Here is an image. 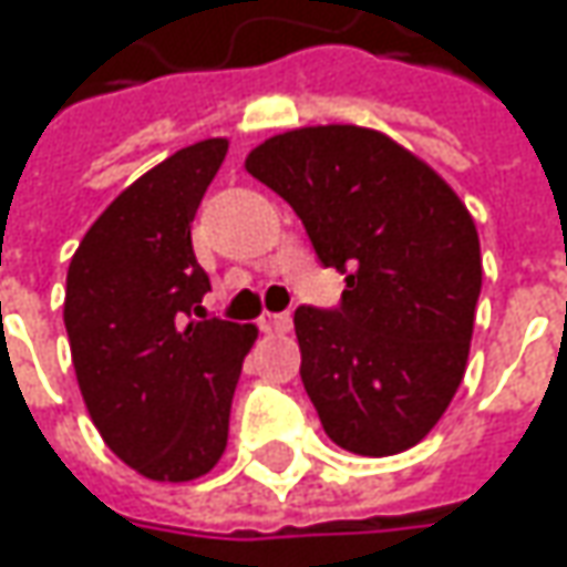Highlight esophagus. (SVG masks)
<instances>
[{
  "instance_id": "34e87169",
  "label": "esophagus",
  "mask_w": 567,
  "mask_h": 567,
  "mask_svg": "<svg viewBox=\"0 0 567 567\" xmlns=\"http://www.w3.org/2000/svg\"><path fill=\"white\" fill-rule=\"evenodd\" d=\"M262 332H288L291 330V313H262L259 317Z\"/></svg>"
}]
</instances>
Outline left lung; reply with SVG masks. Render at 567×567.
Masks as SVG:
<instances>
[{
    "instance_id": "1",
    "label": "left lung",
    "mask_w": 567,
    "mask_h": 567,
    "mask_svg": "<svg viewBox=\"0 0 567 567\" xmlns=\"http://www.w3.org/2000/svg\"><path fill=\"white\" fill-rule=\"evenodd\" d=\"M247 171L301 218L320 266L346 276L336 308L301 305V381L346 451L419 444L466 371L482 288L480 235L425 161L361 126L266 138Z\"/></svg>"
}]
</instances>
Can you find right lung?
<instances>
[{"label":"right lung","instance_id":"obj_1","mask_svg":"<svg viewBox=\"0 0 567 567\" xmlns=\"http://www.w3.org/2000/svg\"><path fill=\"white\" fill-rule=\"evenodd\" d=\"M228 152L206 138L161 161L87 228L65 276V332L87 415L126 466L158 482L206 476L228 444L257 330L206 317L212 282L193 218Z\"/></svg>","mask_w":567,"mask_h":567}]
</instances>
